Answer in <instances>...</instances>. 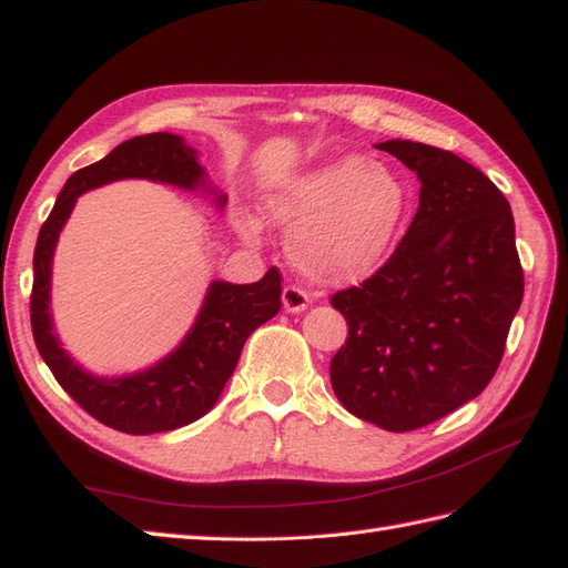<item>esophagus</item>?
Here are the masks:
<instances>
[{"mask_svg":"<svg viewBox=\"0 0 568 568\" xmlns=\"http://www.w3.org/2000/svg\"><path fill=\"white\" fill-rule=\"evenodd\" d=\"M307 307H310V297L305 291H300V287H295V285L283 287V310L285 312H293V315H297V312H305Z\"/></svg>","mask_w":568,"mask_h":568,"instance_id":"esophagus-1","label":"esophagus"}]
</instances>
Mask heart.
Instances as JSON below:
<instances>
[{"label":"heart","instance_id":"heart-1","mask_svg":"<svg viewBox=\"0 0 568 568\" xmlns=\"http://www.w3.org/2000/svg\"><path fill=\"white\" fill-rule=\"evenodd\" d=\"M407 190L390 165L348 153L275 183L263 216L287 229V256L310 281L354 283L373 273L400 236ZM239 236L256 244L258 216L236 212Z\"/></svg>","mask_w":568,"mask_h":568}]
</instances>
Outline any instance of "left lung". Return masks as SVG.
Returning <instances> with one entry per match:
<instances>
[{
	"instance_id": "obj_1",
	"label": "left lung",
	"mask_w": 568,
	"mask_h": 568,
	"mask_svg": "<svg viewBox=\"0 0 568 568\" xmlns=\"http://www.w3.org/2000/svg\"><path fill=\"white\" fill-rule=\"evenodd\" d=\"M376 149L417 173L419 207L393 256L332 297L348 336L329 378L348 413L409 432L484 393L525 277L510 204L478 168L427 143Z\"/></svg>"
}]
</instances>
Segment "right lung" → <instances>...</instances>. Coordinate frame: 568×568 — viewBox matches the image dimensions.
Here are the masks:
<instances>
[{
    "label": "right lung",
    "mask_w": 568,
    "mask_h": 568,
    "mask_svg": "<svg viewBox=\"0 0 568 568\" xmlns=\"http://www.w3.org/2000/svg\"><path fill=\"white\" fill-rule=\"evenodd\" d=\"M126 178L153 180L190 192L204 190L214 195L220 210L226 204L222 192L210 185L207 171L197 161V151L187 146L183 136L165 131L129 139L102 161L80 168L60 190L36 241L31 329L45 366L84 413L126 434L171 432L207 415L220 400L248 334L281 310V273L271 268L258 283L246 285L214 281L185 339L159 364L114 378L84 371L65 352L53 327V253L82 192Z\"/></svg>",
    "instance_id": "right-lung-1"
}]
</instances>
